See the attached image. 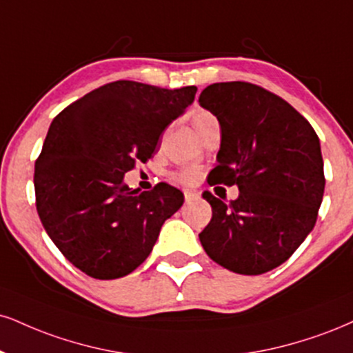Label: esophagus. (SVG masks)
<instances>
[{
	"mask_svg": "<svg viewBox=\"0 0 353 353\" xmlns=\"http://www.w3.org/2000/svg\"><path fill=\"white\" fill-rule=\"evenodd\" d=\"M184 199H185V202L190 203L192 201H195V199H197V194L190 192V190H185V192H184Z\"/></svg>",
	"mask_w": 353,
	"mask_h": 353,
	"instance_id": "obj_1",
	"label": "esophagus"
}]
</instances>
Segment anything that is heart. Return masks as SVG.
<instances>
[{"mask_svg": "<svg viewBox=\"0 0 353 353\" xmlns=\"http://www.w3.org/2000/svg\"><path fill=\"white\" fill-rule=\"evenodd\" d=\"M190 121H192V126L195 128V131H197L199 134H202L210 125H214V123L217 121V118H215L210 112H207V110L195 108L190 112ZM197 177H199V171L195 168H185L182 169V171L176 172V179L185 185L194 184V182L197 181Z\"/></svg>", "mask_w": 353, "mask_h": 353, "instance_id": "1", "label": "heart"}]
</instances>
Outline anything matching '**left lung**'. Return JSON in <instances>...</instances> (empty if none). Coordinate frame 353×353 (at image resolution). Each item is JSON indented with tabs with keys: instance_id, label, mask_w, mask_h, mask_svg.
Returning <instances> with one entry per match:
<instances>
[{
	"instance_id": "left-lung-1",
	"label": "left lung",
	"mask_w": 353,
	"mask_h": 353,
	"mask_svg": "<svg viewBox=\"0 0 353 353\" xmlns=\"http://www.w3.org/2000/svg\"><path fill=\"white\" fill-rule=\"evenodd\" d=\"M199 103L222 128L210 185L240 190L230 203L202 194L212 205V220L199 233L203 250L233 273L274 270L316 225L325 185L319 138L303 114L258 85L212 83Z\"/></svg>"
}]
</instances>
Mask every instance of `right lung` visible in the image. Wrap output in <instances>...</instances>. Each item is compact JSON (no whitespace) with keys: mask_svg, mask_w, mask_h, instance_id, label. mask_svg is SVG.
Listing matches in <instances>:
<instances>
[{"mask_svg":"<svg viewBox=\"0 0 353 353\" xmlns=\"http://www.w3.org/2000/svg\"><path fill=\"white\" fill-rule=\"evenodd\" d=\"M195 92L118 80L74 101L50 123L34 168L37 214L55 246L85 274L117 279L134 271L184 203L172 185L161 182L138 192L123 177L154 154L159 136Z\"/></svg>","mask_w":353,"mask_h":353,"instance_id":"add662e5","label":"right lung"}]
</instances>
